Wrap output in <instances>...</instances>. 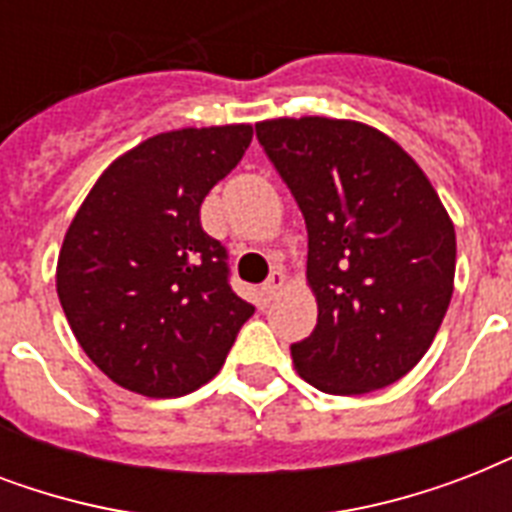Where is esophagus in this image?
I'll return each mask as SVG.
<instances>
[{
  "instance_id": "esophagus-1",
  "label": "esophagus",
  "mask_w": 512,
  "mask_h": 512,
  "mask_svg": "<svg viewBox=\"0 0 512 512\" xmlns=\"http://www.w3.org/2000/svg\"><path fill=\"white\" fill-rule=\"evenodd\" d=\"M287 287V276H284V271H271V276H268V281L263 284V295L268 297V300H273V297L279 295L281 289Z\"/></svg>"
}]
</instances>
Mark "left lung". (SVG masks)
I'll return each mask as SVG.
<instances>
[{
	"label": "left lung",
	"mask_w": 512,
	"mask_h": 512,
	"mask_svg": "<svg viewBox=\"0 0 512 512\" xmlns=\"http://www.w3.org/2000/svg\"><path fill=\"white\" fill-rule=\"evenodd\" d=\"M255 127L308 225L319 321L292 345L297 374L332 396L401 380L452 303L457 236L436 188L372 124L276 116Z\"/></svg>",
	"instance_id": "left-lung-1"
}]
</instances>
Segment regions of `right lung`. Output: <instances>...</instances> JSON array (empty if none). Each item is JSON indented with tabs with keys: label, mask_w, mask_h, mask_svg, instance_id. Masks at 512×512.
<instances>
[{
	"label": "right lung",
	"mask_w": 512,
	"mask_h": 512,
	"mask_svg": "<svg viewBox=\"0 0 512 512\" xmlns=\"http://www.w3.org/2000/svg\"><path fill=\"white\" fill-rule=\"evenodd\" d=\"M249 140L252 124L159 132L108 164L76 209L55 287L76 342L116 385L148 398L207 385L255 313L199 220Z\"/></svg>",
	"instance_id": "obj_1"
}]
</instances>
